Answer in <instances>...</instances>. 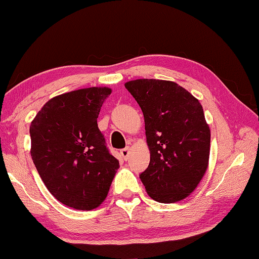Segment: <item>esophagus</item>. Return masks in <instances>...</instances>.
<instances>
[{"label": "esophagus", "mask_w": 259, "mask_h": 259, "mask_svg": "<svg viewBox=\"0 0 259 259\" xmlns=\"http://www.w3.org/2000/svg\"><path fill=\"white\" fill-rule=\"evenodd\" d=\"M130 154V147H125L123 150H121V155L123 157V160H128Z\"/></svg>", "instance_id": "1"}]
</instances>
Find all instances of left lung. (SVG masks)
I'll list each match as a JSON object with an SVG mask.
<instances>
[{"mask_svg":"<svg viewBox=\"0 0 259 259\" xmlns=\"http://www.w3.org/2000/svg\"><path fill=\"white\" fill-rule=\"evenodd\" d=\"M124 87L142 108L151 160L140 181L161 203L187 198L207 171L210 129L203 108L177 83L139 78Z\"/></svg>","mask_w":259,"mask_h":259,"instance_id":"obj_1","label":"left lung"}]
</instances>
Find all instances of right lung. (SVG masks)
<instances>
[{"label": "right lung", "mask_w": 259, "mask_h": 259, "mask_svg": "<svg viewBox=\"0 0 259 259\" xmlns=\"http://www.w3.org/2000/svg\"><path fill=\"white\" fill-rule=\"evenodd\" d=\"M112 90L93 87L57 96L30 123V155L43 183L67 207L93 210L106 199L119 161L97 119Z\"/></svg>", "instance_id": "right-lung-1"}]
</instances>
